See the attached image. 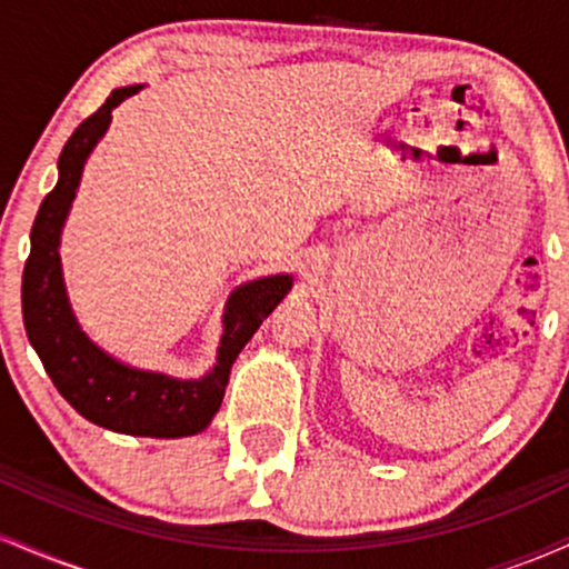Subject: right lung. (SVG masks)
Masks as SVG:
<instances>
[{"instance_id": "add662e5", "label": "right lung", "mask_w": 569, "mask_h": 569, "mask_svg": "<svg viewBox=\"0 0 569 569\" xmlns=\"http://www.w3.org/2000/svg\"><path fill=\"white\" fill-rule=\"evenodd\" d=\"M143 84L112 90L101 109L71 133L58 158V181L31 227V253L23 267V326L44 371L84 420L126 436L181 439L211 426L224 398L230 369L248 339L291 291V276L248 280L230 293L221 316L217 363L198 380L139 369L114 358L82 331L71 310L61 267V232L80 189L84 162L112 126V112Z\"/></svg>"}]
</instances>
